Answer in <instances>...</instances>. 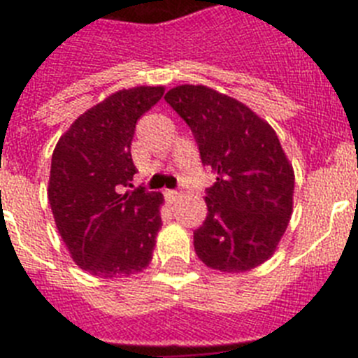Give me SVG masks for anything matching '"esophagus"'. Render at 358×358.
<instances>
[{"instance_id": "34e87169", "label": "esophagus", "mask_w": 358, "mask_h": 358, "mask_svg": "<svg viewBox=\"0 0 358 358\" xmlns=\"http://www.w3.org/2000/svg\"><path fill=\"white\" fill-rule=\"evenodd\" d=\"M164 195H166V199H169L170 204H172V202H176V199L179 197V194H177L176 189H166V194Z\"/></svg>"}]
</instances>
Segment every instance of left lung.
Segmentation results:
<instances>
[{"label": "left lung", "mask_w": 358, "mask_h": 358, "mask_svg": "<svg viewBox=\"0 0 358 358\" xmlns=\"http://www.w3.org/2000/svg\"><path fill=\"white\" fill-rule=\"evenodd\" d=\"M164 100L189 125L217 182L194 233L199 260L248 273L276 252L294 206V169L276 131L245 103L208 85H176Z\"/></svg>", "instance_id": "obj_1"}]
</instances>
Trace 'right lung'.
I'll return each instance as SVG.
<instances>
[{"label":"right lung","mask_w":358,"mask_h":358,"mask_svg":"<svg viewBox=\"0 0 358 358\" xmlns=\"http://www.w3.org/2000/svg\"><path fill=\"white\" fill-rule=\"evenodd\" d=\"M163 85H138L103 98L59 138L48 201L73 262L98 278L141 273L152 262L163 194L127 189L136 173V122L156 106Z\"/></svg>","instance_id":"1"}]
</instances>
